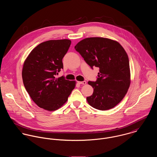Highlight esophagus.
<instances>
[{
  "label": "esophagus",
  "mask_w": 157,
  "mask_h": 157,
  "mask_svg": "<svg viewBox=\"0 0 157 157\" xmlns=\"http://www.w3.org/2000/svg\"><path fill=\"white\" fill-rule=\"evenodd\" d=\"M78 84H80V85H86V81H83V82H78Z\"/></svg>",
  "instance_id": "34e87169"
}]
</instances>
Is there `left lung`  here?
I'll use <instances>...</instances> for the list:
<instances>
[{"mask_svg": "<svg viewBox=\"0 0 157 157\" xmlns=\"http://www.w3.org/2000/svg\"><path fill=\"white\" fill-rule=\"evenodd\" d=\"M75 50L92 69L99 67L95 82L89 81L94 92L86 98L90 105L106 111L117 105L126 94L131 83L128 54L118 42L103 37H90L80 41Z\"/></svg>", "mask_w": 157, "mask_h": 157, "instance_id": "obj_1", "label": "left lung"}]
</instances>
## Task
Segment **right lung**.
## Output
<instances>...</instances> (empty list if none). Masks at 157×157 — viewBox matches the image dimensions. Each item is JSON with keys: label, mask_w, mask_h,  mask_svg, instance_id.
<instances>
[{"label": "right lung", "mask_w": 157, "mask_h": 157, "mask_svg": "<svg viewBox=\"0 0 157 157\" xmlns=\"http://www.w3.org/2000/svg\"><path fill=\"white\" fill-rule=\"evenodd\" d=\"M71 41L68 39L51 40L34 48L23 66V82L31 99L40 108L56 111L67 100L75 86V81L56 75L63 68L62 59Z\"/></svg>", "instance_id": "1"}]
</instances>
